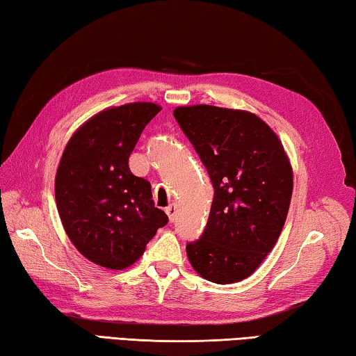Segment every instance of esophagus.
<instances>
[{
	"mask_svg": "<svg viewBox=\"0 0 356 356\" xmlns=\"http://www.w3.org/2000/svg\"><path fill=\"white\" fill-rule=\"evenodd\" d=\"M165 213L168 216V220L173 222L175 220V214H177V207H175V204H170V207L165 208Z\"/></svg>",
	"mask_w": 356,
	"mask_h": 356,
	"instance_id": "obj_1",
	"label": "esophagus"
}]
</instances>
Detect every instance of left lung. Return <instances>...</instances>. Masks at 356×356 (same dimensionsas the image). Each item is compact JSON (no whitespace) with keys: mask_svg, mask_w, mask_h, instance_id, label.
I'll return each instance as SVG.
<instances>
[{"mask_svg":"<svg viewBox=\"0 0 356 356\" xmlns=\"http://www.w3.org/2000/svg\"><path fill=\"white\" fill-rule=\"evenodd\" d=\"M173 115L207 167L214 200L202 239L186 245L198 275L217 284L245 280L275 247L294 178L269 124L250 111L178 106Z\"/></svg>","mask_w":356,"mask_h":356,"instance_id":"obj_1","label":"left lung"}]
</instances>
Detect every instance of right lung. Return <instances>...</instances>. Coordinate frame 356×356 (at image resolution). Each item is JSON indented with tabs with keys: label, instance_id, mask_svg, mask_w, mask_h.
I'll return each instance as SVG.
<instances>
[{
	"label": "right lung",
	"instance_id": "obj_1",
	"mask_svg": "<svg viewBox=\"0 0 356 356\" xmlns=\"http://www.w3.org/2000/svg\"><path fill=\"white\" fill-rule=\"evenodd\" d=\"M162 108L136 102L111 106L74 131L54 178L56 207L68 239L90 263L111 270L133 266L168 217L152 186L128 167L147 123Z\"/></svg>",
	"mask_w": 356,
	"mask_h": 356
}]
</instances>
